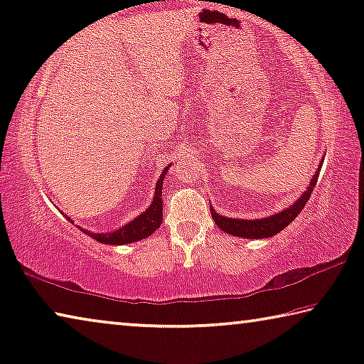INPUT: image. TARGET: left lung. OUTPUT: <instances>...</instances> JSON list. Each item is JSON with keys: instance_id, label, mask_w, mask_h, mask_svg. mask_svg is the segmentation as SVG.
I'll use <instances>...</instances> for the list:
<instances>
[{"instance_id": "left-lung-1", "label": "left lung", "mask_w": 364, "mask_h": 364, "mask_svg": "<svg viewBox=\"0 0 364 364\" xmlns=\"http://www.w3.org/2000/svg\"><path fill=\"white\" fill-rule=\"evenodd\" d=\"M321 165L314 173V176L311 178L306 191L301 194V198H299L295 204L288 207V209L275 213V215L261 218V220H241V218L238 220V218H228V217L218 215V213L213 210V207L210 205V213H212L213 222L217 223V227L220 228L222 232L233 236H240V238L261 240V238H269V236L277 235L295 220V218L299 215V212L303 210L304 204L309 200L311 193H313V189L317 183V178H319Z\"/></svg>"}]
</instances>
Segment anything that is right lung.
I'll return each mask as SVG.
<instances>
[{
  "label": "right lung",
  "instance_id": "right-lung-1",
  "mask_svg": "<svg viewBox=\"0 0 364 364\" xmlns=\"http://www.w3.org/2000/svg\"><path fill=\"white\" fill-rule=\"evenodd\" d=\"M168 166L161 171L159 181L155 184V196L151 207H149L146 212H142L141 215H137L134 220L126 223L124 227H121L113 233H92L89 230H82L80 227L79 228L85 232V235H89L90 238L100 241L103 245H128L151 236L155 230L160 227L161 218H164V212H161V205H164V200H161V188H164V178L166 175V171H168ZM66 218L71 220L69 217Z\"/></svg>",
  "mask_w": 364,
  "mask_h": 364
}]
</instances>
